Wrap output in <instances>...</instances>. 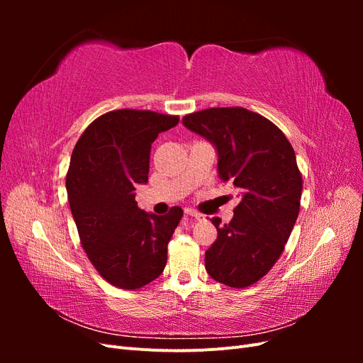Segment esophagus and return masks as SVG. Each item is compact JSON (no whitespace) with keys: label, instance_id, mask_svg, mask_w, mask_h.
I'll use <instances>...</instances> for the list:
<instances>
[{"label":"esophagus","instance_id":"esophagus-1","mask_svg":"<svg viewBox=\"0 0 363 363\" xmlns=\"http://www.w3.org/2000/svg\"><path fill=\"white\" fill-rule=\"evenodd\" d=\"M186 216H192L194 219H196V221H201V219H204V215L195 212V211H191V208H188V211H184Z\"/></svg>","mask_w":363,"mask_h":363}]
</instances>
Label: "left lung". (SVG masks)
Listing matches in <instances>:
<instances>
[{
	"mask_svg": "<svg viewBox=\"0 0 363 363\" xmlns=\"http://www.w3.org/2000/svg\"><path fill=\"white\" fill-rule=\"evenodd\" d=\"M183 125L218 155V175L240 191L232 221L219 225L206 251V271L230 288H247L274 267L300 212L303 180L289 140L279 127L244 107L186 115Z\"/></svg>",
	"mask_w": 363,
	"mask_h": 363,
	"instance_id": "8db88e82",
	"label": "left lung"
}]
</instances>
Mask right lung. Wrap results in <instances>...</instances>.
Returning a JSON list of instances; mask_svg holds the SVG:
<instances>
[{
  "label": "right lung",
  "mask_w": 363,
  "mask_h": 363,
  "mask_svg": "<svg viewBox=\"0 0 363 363\" xmlns=\"http://www.w3.org/2000/svg\"><path fill=\"white\" fill-rule=\"evenodd\" d=\"M179 124V116L150 111L101 115L72 151L67 191L82 245L95 269L123 289L156 280L168 259V242L183 216L138 207L135 191L148 183L151 144Z\"/></svg>",
  "instance_id": "1"
}]
</instances>
